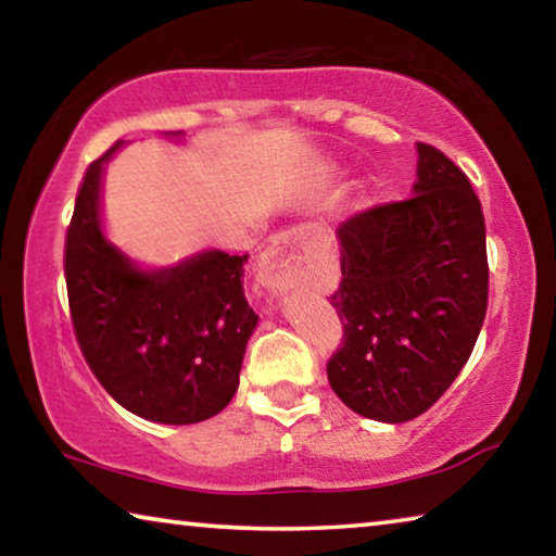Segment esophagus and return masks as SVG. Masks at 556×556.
<instances>
[{
	"label": "esophagus",
	"mask_w": 556,
	"mask_h": 556,
	"mask_svg": "<svg viewBox=\"0 0 556 556\" xmlns=\"http://www.w3.org/2000/svg\"><path fill=\"white\" fill-rule=\"evenodd\" d=\"M304 240V230H287L271 242V248L265 252L260 265V279L271 294H281V291L291 289L299 281V262L291 255V248Z\"/></svg>",
	"instance_id": "esophagus-1"
}]
</instances>
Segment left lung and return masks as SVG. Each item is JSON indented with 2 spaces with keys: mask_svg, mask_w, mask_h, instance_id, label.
Instances as JSON below:
<instances>
[{
  "mask_svg": "<svg viewBox=\"0 0 556 556\" xmlns=\"http://www.w3.org/2000/svg\"><path fill=\"white\" fill-rule=\"evenodd\" d=\"M345 328L328 382L348 409L402 425L444 394L473 353L488 306L481 201L439 149L417 142L412 199L338 225Z\"/></svg>",
  "mask_w": 556,
  "mask_h": 556,
  "instance_id": "8db88e82",
  "label": "left lung"
}]
</instances>
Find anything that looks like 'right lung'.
<instances>
[{"label":"right lung","mask_w":556,"mask_h":556,"mask_svg":"<svg viewBox=\"0 0 556 556\" xmlns=\"http://www.w3.org/2000/svg\"><path fill=\"white\" fill-rule=\"evenodd\" d=\"M184 142V131H164ZM92 162L65 235L73 328L110 397L156 425H195L238 392L244 348L260 316L242 289L248 255L201 250L168 267H142L102 220L108 164Z\"/></svg>","instance_id":"obj_1"}]
</instances>
